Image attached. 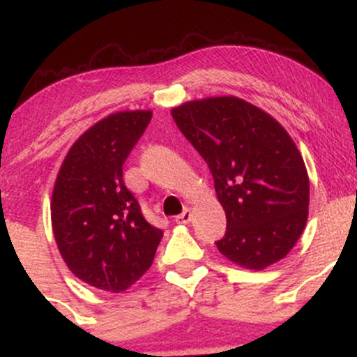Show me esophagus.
Instances as JSON below:
<instances>
[{"label": "esophagus", "mask_w": 357, "mask_h": 357, "mask_svg": "<svg viewBox=\"0 0 357 357\" xmlns=\"http://www.w3.org/2000/svg\"><path fill=\"white\" fill-rule=\"evenodd\" d=\"M176 221H178V223H183V225L190 223V221H191V210H190V208H186V210H184L181 215L176 216Z\"/></svg>", "instance_id": "esophagus-1"}]
</instances>
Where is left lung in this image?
Here are the masks:
<instances>
[{
  "label": "left lung",
  "mask_w": 357,
  "mask_h": 357,
  "mask_svg": "<svg viewBox=\"0 0 357 357\" xmlns=\"http://www.w3.org/2000/svg\"><path fill=\"white\" fill-rule=\"evenodd\" d=\"M171 114L206 161L227 213L221 255L250 270L282 260L309 216V174L289 132L233 96L184 102Z\"/></svg>",
  "instance_id": "left-lung-1"
}]
</instances>
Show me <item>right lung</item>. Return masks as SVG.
Here are the masks:
<instances>
[{
    "label": "right lung",
    "mask_w": 357,
    "mask_h": 357,
    "mask_svg": "<svg viewBox=\"0 0 357 357\" xmlns=\"http://www.w3.org/2000/svg\"><path fill=\"white\" fill-rule=\"evenodd\" d=\"M151 117V110H122L93 124L68 149L53 186L60 255L73 275L105 292L136 284L162 238L122 179V166Z\"/></svg>",
    "instance_id": "add662e5"
}]
</instances>
